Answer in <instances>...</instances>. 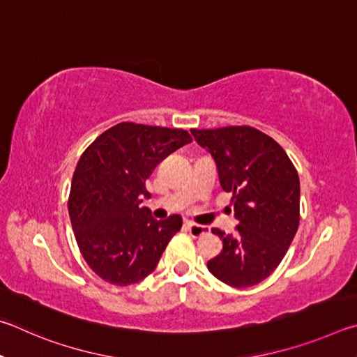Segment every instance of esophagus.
Returning <instances> with one entry per match:
<instances>
[{"mask_svg":"<svg viewBox=\"0 0 357 357\" xmlns=\"http://www.w3.org/2000/svg\"><path fill=\"white\" fill-rule=\"evenodd\" d=\"M186 229H188L190 235L195 236V238H199V236L207 235V234L210 232V227L201 226V224H195V222H188V224H186Z\"/></svg>","mask_w":357,"mask_h":357,"instance_id":"34e87169","label":"esophagus"}]
</instances>
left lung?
<instances>
[{"label":"left lung","mask_w":357,"mask_h":357,"mask_svg":"<svg viewBox=\"0 0 357 357\" xmlns=\"http://www.w3.org/2000/svg\"><path fill=\"white\" fill-rule=\"evenodd\" d=\"M191 135L215 160L238 220L234 235L211 230L222 240V251L208 260V271L230 287H252L276 270L296 235V169L285 150L257 128H192Z\"/></svg>","instance_id":"1"}]
</instances>
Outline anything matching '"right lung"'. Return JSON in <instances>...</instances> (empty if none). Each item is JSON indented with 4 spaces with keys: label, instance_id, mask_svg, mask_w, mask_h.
<instances>
[{
    "label": "right lung",
    "instance_id": "right-lung-1",
    "mask_svg": "<svg viewBox=\"0 0 357 357\" xmlns=\"http://www.w3.org/2000/svg\"><path fill=\"white\" fill-rule=\"evenodd\" d=\"M191 142L188 131L122 122L84 150L73 172L68 215L86 264L103 280L131 285L158 265L182 216L156 221L146 180L158 162Z\"/></svg>",
    "mask_w": 357,
    "mask_h": 357
}]
</instances>
